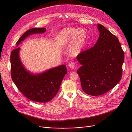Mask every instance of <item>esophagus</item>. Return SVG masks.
<instances>
[{"label":"esophagus","mask_w":132,"mask_h":132,"mask_svg":"<svg viewBox=\"0 0 132 132\" xmlns=\"http://www.w3.org/2000/svg\"><path fill=\"white\" fill-rule=\"evenodd\" d=\"M69 66L71 68V69H74L75 67V63L74 62H71L69 63Z\"/></svg>","instance_id":"1"}]
</instances>
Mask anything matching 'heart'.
Masks as SVG:
<instances>
[{
  "instance_id": "obj_1",
  "label": "heart",
  "mask_w": 132,
  "mask_h": 132,
  "mask_svg": "<svg viewBox=\"0 0 132 132\" xmlns=\"http://www.w3.org/2000/svg\"><path fill=\"white\" fill-rule=\"evenodd\" d=\"M86 38L84 29H77L73 28H65L61 31L58 37V43L60 46H64L75 40L71 48L72 55L76 56L80 53L84 46Z\"/></svg>"
}]
</instances>
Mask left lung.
I'll return each mask as SVG.
<instances>
[{"mask_svg": "<svg viewBox=\"0 0 132 132\" xmlns=\"http://www.w3.org/2000/svg\"><path fill=\"white\" fill-rule=\"evenodd\" d=\"M97 27L100 36L95 45L77 56L81 65L77 72L82 89L91 96L103 95L119 83L125 59L118 38L101 24Z\"/></svg>", "mask_w": 132, "mask_h": 132, "instance_id": "obj_1", "label": "left lung"}]
</instances>
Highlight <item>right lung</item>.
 Instances as JSON below:
<instances>
[{
  "label": "right lung",
  "instance_id": "add662e5",
  "mask_svg": "<svg viewBox=\"0 0 132 132\" xmlns=\"http://www.w3.org/2000/svg\"><path fill=\"white\" fill-rule=\"evenodd\" d=\"M46 30L45 28L29 29L19 38L17 45L32 34L43 33ZM19 50L20 48L17 47L11 53V75L13 82L27 98L40 103L50 101L57 93L63 77L67 73L66 66L60 65L34 75L24 69L19 57Z\"/></svg>",
  "mask_w": 132,
  "mask_h": 132
}]
</instances>
